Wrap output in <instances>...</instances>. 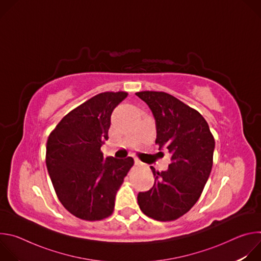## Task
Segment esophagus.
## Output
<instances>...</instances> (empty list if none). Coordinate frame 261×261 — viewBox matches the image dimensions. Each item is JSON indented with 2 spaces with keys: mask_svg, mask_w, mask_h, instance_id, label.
I'll return each mask as SVG.
<instances>
[{
  "mask_svg": "<svg viewBox=\"0 0 261 261\" xmlns=\"http://www.w3.org/2000/svg\"><path fill=\"white\" fill-rule=\"evenodd\" d=\"M134 163H135V165H139V164H141V162L139 161V159H137V158H134Z\"/></svg>",
  "mask_w": 261,
  "mask_h": 261,
  "instance_id": "1",
  "label": "esophagus"
}]
</instances>
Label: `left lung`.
<instances>
[{
    "label": "left lung",
    "mask_w": 261,
    "mask_h": 261,
    "mask_svg": "<svg viewBox=\"0 0 261 261\" xmlns=\"http://www.w3.org/2000/svg\"><path fill=\"white\" fill-rule=\"evenodd\" d=\"M152 110L159 150L166 147L171 162L165 171L151 166L155 182L137 201L147 217L172 221L199 199L213 166L215 139L204 118L175 97L154 91L136 93Z\"/></svg>",
    "instance_id": "1"
}]
</instances>
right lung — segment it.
Here are the masks:
<instances>
[{"label":"right lung","mask_w":261,"mask_h":261,"mask_svg":"<svg viewBox=\"0 0 261 261\" xmlns=\"http://www.w3.org/2000/svg\"><path fill=\"white\" fill-rule=\"evenodd\" d=\"M128 96L126 92L98 94L71 110L46 143V166L64 207L75 217L98 221L114 212L124 177L134 164L131 157L103 158L110 117Z\"/></svg>","instance_id":"add662e5"}]
</instances>
